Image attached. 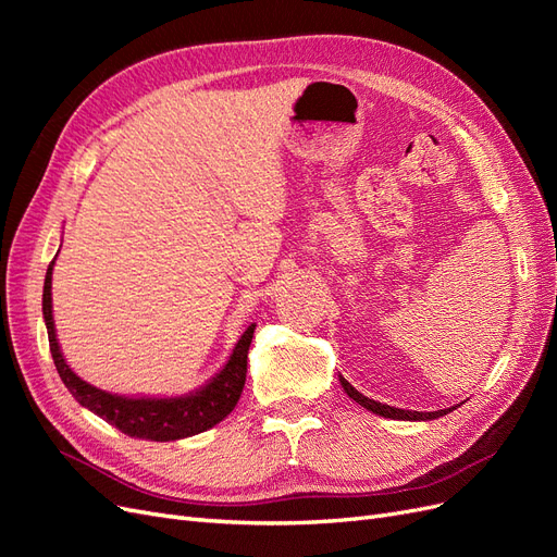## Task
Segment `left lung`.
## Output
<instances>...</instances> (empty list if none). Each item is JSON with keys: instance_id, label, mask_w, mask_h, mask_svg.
Here are the masks:
<instances>
[{"instance_id": "8db88e82", "label": "left lung", "mask_w": 557, "mask_h": 557, "mask_svg": "<svg viewBox=\"0 0 557 557\" xmlns=\"http://www.w3.org/2000/svg\"><path fill=\"white\" fill-rule=\"evenodd\" d=\"M339 383H342V387L346 391V395L350 397V399H356L360 407H364L367 411H372V413H376V416H383V418H393V420H434V418H442V416H446V413H450L455 407H450V409H440V411H407V409H397V407H387V404H381V401H374V399H369V397H364L362 393H358L356 387H352L344 376H339Z\"/></svg>"}]
</instances>
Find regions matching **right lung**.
Returning a JSON list of instances; mask_svg holds the SVG:
<instances>
[{"instance_id":"add662e5","label":"right lung","mask_w":557,"mask_h":557,"mask_svg":"<svg viewBox=\"0 0 557 557\" xmlns=\"http://www.w3.org/2000/svg\"><path fill=\"white\" fill-rule=\"evenodd\" d=\"M58 258V256H55ZM53 267L55 260L46 269L44 281V320L48 330V344L53 352V362L66 391L72 397L92 411L95 416L104 418L107 423L115 425L127 436L134 440H148V442H176L193 436L199 432H207L213 425L221 423L223 418L232 413L242 397L244 383H246V364H248V348L252 342V332L256 325H250L242 339L234 344L227 362L218 374H213L205 385L195 387V391L174 397H127V395H113L95 387L88 381H83L74 369L66 364L58 334H55V320H53Z\"/></svg>"}]
</instances>
